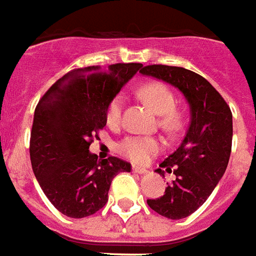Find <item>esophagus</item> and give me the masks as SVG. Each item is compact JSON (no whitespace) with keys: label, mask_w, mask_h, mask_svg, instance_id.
I'll return each mask as SVG.
<instances>
[{"label":"esophagus","mask_w":256,"mask_h":256,"mask_svg":"<svg viewBox=\"0 0 256 256\" xmlns=\"http://www.w3.org/2000/svg\"><path fill=\"white\" fill-rule=\"evenodd\" d=\"M132 172H136V173H138V174H146L148 173V169L146 168H142V166H132Z\"/></svg>","instance_id":"obj_1"}]
</instances>
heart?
Masks as SVG:
<instances>
[{
  "label": "heart",
  "mask_w": 256,
  "mask_h": 256,
  "mask_svg": "<svg viewBox=\"0 0 256 256\" xmlns=\"http://www.w3.org/2000/svg\"><path fill=\"white\" fill-rule=\"evenodd\" d=\"M138 96L152 108L157 115H160V126L165 132H178L182 126L180 112L174 110L176 98L170 88L160 82L146 83L138 90ZM124 98L116 95L108 103L106 110V120L110 126L120 124L122 111H124ZM162 148V144L158 138L145 136H128L116 144V150L124 157L136 164L148 162L152 157L158 153Z\"/></svg>",
  "instance_id": "b5f03b06"
}]
</instances>
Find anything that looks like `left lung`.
I'll return each instance as SVG.
<instances>
[{"label":"left lung","mask_w":256,"mask_h":256,"mask_svg":"<svg viewBox=\"0 0 256 256\" xmlns=\"http://www.w3.org/2000/svg\"><path fill=\"white\" fill-rule=\"evenodd\" d=\"M145 76L173 86L189 104L190 120L184 140L160 166L176 174L160 198L148 206L168 219H184L202 206L227 169L232 146V112L214 86L182 67L153 64L141 70ZM162 174V169H157Z\"/></svg>","instance_id":"left-lung-1"}]
</instances>
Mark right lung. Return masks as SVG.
Listing matches in <instances>:
<instances>
[{"label":"right lung","instance_id":"add662e5","mask_svg":"<svg viewBox=\"0 0 256 256\" xmlns=\"http://www.w3.org/2000/svg\"><path fill=\"white\" fill-rule=\"evenodd\" d=\"M142 67L118 63L78 68L60 78L37 103L30 132V162L42 192L56 210L74 219L106 206L111 181L132 165L90 153L106 126V110Z\"/></svg>","mask_w":256,"mask_h":256}]
</instances>
